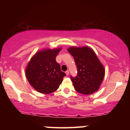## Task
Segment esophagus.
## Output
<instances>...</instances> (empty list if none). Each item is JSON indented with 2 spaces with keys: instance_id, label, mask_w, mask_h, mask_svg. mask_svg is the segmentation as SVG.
Segmentation results:
<instances>
[{
  "instance_id": "obj_1",
  "label": "esophagus",
  "mask_w": 130,
  "mask_h": 130,
  "mask_svg": "<svg viewBox=\"0 0 130 130\" xmlns=\"http://www.w3.org/2000/svg\"><path fill=\"white\" fill-rule=\"evenodd\" d=\"M65 73H66L67 76H68L69 75V71H68V70H67L66 72H65Z\"/></svg>"
}]
</instances>
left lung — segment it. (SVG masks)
<instances>
[{
  "label": "left lung",
  "instance_id": "8db88e82",
  "mask_svg": "<svg viewBox=\"0 0 130 130\" xmlns=\"http://www.w3.org/2000/svg\"><path fill=\"white\" fill-rule=\"evenodd\" d=\"M68 51L74 57L77 74L71 76L74 89L79 93L89 95L96 92L104 77L103 65L90 47H70Z\"/></svg>",
  "mask_w": 130,
  "mask_h": 130
}]
</instances>
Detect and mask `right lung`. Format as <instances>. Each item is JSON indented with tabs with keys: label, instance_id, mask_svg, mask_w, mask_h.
Instances as JSON below:
<instances>
[{
	"label": "right lung",
	"instance_id": "1",
	"mask_svg": "<svg viewBox=\"0 0 130 130\" xmlns=\"http://www.w3.org/2000/svg\"><path fill=\"white\" fill-rule=\"evenodd\" d=\"M60 50L61 48H57L40 51L32 57L27 66V79L40 93L49 94L55 92L66 76L56 60Z\"/></svg>",
	"mask_w": 130,
	"mask_h": 130
}]
</instances>
